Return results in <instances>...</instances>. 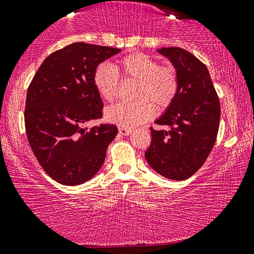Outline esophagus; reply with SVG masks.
Instances as JSON below:
<instances>
[{
    "label": "esophagus",
    "instance_id": "esophagus-1",
    "mask_svg": "<svg viewBox=\"0 0 254 254\" xmlns=\"http://www.w3.org/2000/svg\"><path fill=\"white\" fill-rule=\"evenodd\" d=\"M119 132H120V134H122V135H128L131 133V130H130V128H127V127H119Z\"/></svg>",
    "mask_w": 254,
    "mask_h": 254
}]
</instances>
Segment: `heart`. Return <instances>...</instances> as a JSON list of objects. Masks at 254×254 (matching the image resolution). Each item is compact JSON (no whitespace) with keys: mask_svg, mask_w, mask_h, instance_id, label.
Masks as SVG:
<instances>
[{"mask_svg":"<svg viewBox=\"0 0 254 254\" xmlns=\"http://www.w3.org/2000/svg\"><path fill=\"white\" fill-rule=\"evenodd\" d=\"M122 80L135 81L134 102H122L107 108L106 118L123 127H134L152 118L157 108L170 107L178 95L179 76L171 64L160 65L156 59L147 54H127L118 61L116 69L103 62L96 66L94 84L98 94L106 102H113L119 94Z\"/></svg>","mask_w":254,"mask_h":254,"instance_id":"1","label":"heart"}]
</instances>
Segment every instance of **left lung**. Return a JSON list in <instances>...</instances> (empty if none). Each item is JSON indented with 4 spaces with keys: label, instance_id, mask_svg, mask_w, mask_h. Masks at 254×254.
<instances>
[{
    "label": "left lung",
    "instance_id": "obj_1",
    "mask_svg": "<svg viewBox=\"0 0 254 254\" xmlns=\"http://www.w3.org/2000/svg\"><path fill=\"white\" fill-rule=\"evenodd\" d=\"M160 54L171 60L179 76L178 95L150 127L151 143L144 152L148 164L164 178L183 181L206 162L219 128L220 103L207 66L190 52L163 47Z\"/></svg>",
    "mask_w": 254,
    "mask_h": 254
}]
</instances>
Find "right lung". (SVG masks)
<instances>
[{
	"mask_svg": "<svg viewBox=\"0 0 254 254\" xmlns=\"http://www.w3.org/2000/svg\"><path fill=\"white\" fill-rule=\"evenodd\" d=\"M120 48L73 43L47 56L28 87L25 127L28 141L46 174L63 185H79L103 166L118 134L114 124L82 126L103 118L96 66Z\"/></svg>",
	"mask_w": 254,
	"mask_h": 254,
	"instance_id": "add662e5",
	"label": "right lung"
}]
</instances>
